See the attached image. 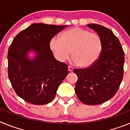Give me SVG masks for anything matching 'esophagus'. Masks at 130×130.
<instances>
[{
    "label": "esophagus",
    "mask_w": 130,
    "mask_h": 130,
    "mask_svg": "<svg viewBox=\"0 0 130 130\" xmlns=\"http://www.w3.org/2000/svg\"><path fill=\"white\" fill-rule=\"evenodd\" d=\"M68 71L70 72H73V68H72V66H69L68 68Z\"/></svg>",
    "instance_id": "1"
}]
</instances>
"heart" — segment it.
<instances>
[{"label": "heart", "instance_id": "heart-1", "mask_svg": "<svg viewBox=\"0 0 130 130\" xmlns=\"http://www.w3.org/2000/svg\"><path fill=\"white\" fill-rule=\"evenodd\" d=\"M49 47L58 61H66L71 54L73 62L81 68H88L100 57L103 42L97 33L75 26L63 32L60 38H52Z\"/></svg>", "mask_w": 130, "mask_h": 130}]
</instances>
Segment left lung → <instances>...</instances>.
Instances as JSON below:
<instances>
[{"mask_svg":"<svg viewBox=\"0 0 130 130\" xmlns=\"http://www.w3.org/2000/svg\"><path fill=\"white\" fill-rule=\"evenodd\" d=\"M87 26L100 36L103 49L94 64L74 69L77 75L75 93L86 105H99L112 98L119 90L124 75V52L119 39L109 28L97 24Z\"/></svg>","mask_w":130,"mask_h":130,"instance_id":"obj_1","label":"left lung"}]
</instances>
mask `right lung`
<instances>
[{
    "label": "right lung",
    "mask_w": 130,
    "mask_h": 130,
    "mask_svg": "<svg viewBox=\"0 0 130 130\" xmlns=\"http://www.w3.org/2000/svg\"><path fill=\"white\" fill-rule=\"evenodd\" d=\"M67 26L34 23L13 39L8 53V78L18 96L34 105H45L55 97L68 73V65L55 59L49 47L53 36ZM34 50L29 60L26 54Z\"/></svg>",
    "instance_id": "obj_1"
}]
</instances>
